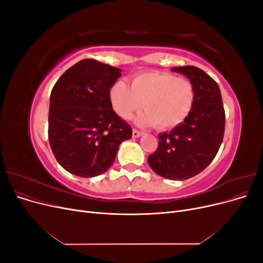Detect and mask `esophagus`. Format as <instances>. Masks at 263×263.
Wrapping results in <instances>:
<instances>
[{"mask_svg":"<svg viewBox=\"0 0 263 263\" xmlns=\"http://www.w3.org/2000/svg\"><path fill=\"white\" fill-rule=\"evenodd\" d=\"M142 135V133L141 132H139V130H137V129H133V137H135V138H137V137H140Z\"/></svg>","mask_w":263,"mask_h":263,"instance_id":"1","label":"esophagus"}]
</instances>
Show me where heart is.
I'll return each instance as SVG.
<instances>
[{
	"instance_id": "1",
	"label": "heart",
	"mask_w": 263,
	"mask_h": 263,
	"mask_svg": "<svg viewBox=\"0 0 263 263\" xmlns=\"http://www.w3.org/2000/svg\"><path fill=\"white\" fill-rule=\"evenodd\" d=\"M194 100V86L190 80L160 71L139 72L132 78L130 86L117 81L109 89L110 104L117 115L129 119L144 107L137 123L155 125L159 130L174 128L184 122Z\"/></svg>"
}]
</instances>
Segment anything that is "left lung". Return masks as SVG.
Returning <instances> with one entry per match:
<instances>
[{
  "instance_id": "1",
  "label": "left lung",
  "mask_w": 263,
  "mask_h": 263,
  "mask_svg": "<svg viewBox=\"0 0 263 263\" xmlns=\"http://www.w3.org/2000/svg\"><path fill=\"white\" fill-rule=\"evenodd\" d=\"M194 86L195 100L184 122L158 136V149L148 163L158 176L186 180L202 172L217 155L225 133V109L218 84L194 66L173 68Z\"/></svg>"
}]
</instances>
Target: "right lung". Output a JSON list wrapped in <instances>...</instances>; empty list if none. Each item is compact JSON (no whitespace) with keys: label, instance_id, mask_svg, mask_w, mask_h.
I'll use <instances>...</instances> for the list:
<instances>
[{"label":"right lung","instance_id":"add662e5","mask_svg":"<svg viewBox=\"0 0 263 263\" xmlns=\"http://www.w3.org/2000/svg\"><path fill=\"white\" fill-rule=\"evenodd\" d=\"M121 70L94 59L69 68L52 87L48 139L59 164L81 178L106 172L121 142L133 129L109 101V89Z\"/></svg>","mask_w":263,"mask_h":263}]
</instances>
